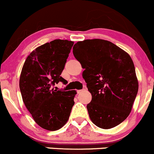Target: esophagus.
<instances>
[{"label":"esophagus","instance_id":"esophagus-1","mask_svg":"<svg viewBox=\"0 0 154 154\" xmlns=\"http://www.w3.org/2000/svg\"><path fill=\"white\" fill-rule=\"evenodd\" d=\"M84 91V89H79V90H77V93L78 94H80V93H82Z\"/></svg>","mask_w":154,"mask_h":154}]
</instances>
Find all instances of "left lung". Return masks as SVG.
Here are the masks:
<instances>
[{
  "label": "left lung",
  "instance_id": "8db88e82",
  "mask_svg": "<svg viewBox=\"0 0 154 154\" xmlns=\"http://www.w3.org/2000/svg\"><path fill=\"white\" fill-rule=\"evenodd\" d=\"M72 49L85 69L82 75L91 94V101L86 106L91 121L102 129L116 127L128 117L138 91L132 58L103 39L79 41Z\"/></svg>",
  "mask_w": 154,
  "mask_h": 154
}]
</instances>
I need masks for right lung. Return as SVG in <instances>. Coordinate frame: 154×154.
Segmentation results:
<instances>
[{
	"label": "right lung",
	"instance_id": "right-lung-1",
	"mask_svg": "<svg viewBox=\"0 0 154 154\" xmlns=\"http://www.w3.org/2000/svg\"><path fill=\"white\" fill-rule=\"evenodd\" d=\"M74 42L56 39L41 45L26 59L20 79L22 100L38 125L49 131L60 129L68 122L76 91L54 89L59 82Z\"/></svg>",
	"mask_w": 154,
	"mask_h": 154
}]
</instances>
